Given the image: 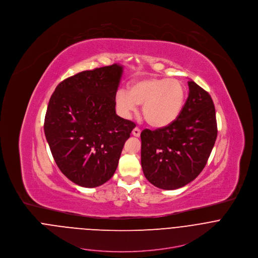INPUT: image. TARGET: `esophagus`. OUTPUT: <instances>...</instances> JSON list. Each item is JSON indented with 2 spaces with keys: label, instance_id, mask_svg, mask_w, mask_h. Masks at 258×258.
Here are the masks:
<instances>
[{
  "label": "esophagus",
  "instance_id": "obj_1",
  "mask_svg": "<svg viewBox=\"0 0 258 258\" xmlns=\"http://www.w3.org/2000/svg\"><path fill=\"white\" fill-rule=\"evenodd\" d=\"M132 134H133V136H135V137H140L141 130H140L139 128H134L133 131H132Z\"/></svg>",
  "mask_w": 258,
  "mask_h": 258
}]
</instances>
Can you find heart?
I'll use <instances>...</instances> for the list:
<instances>
[{
    "mask_svg": "<svg viewBox=\"0 0 258 258\" xmlns=\"http://www.w3.org/2000/svg\"><path fill=\"white\" fill-rule=\"evenodd\" d=\"M185 86L178 79L146 77L133 81L129 90L120 89L115 104L126 118L136 113L138 104L148 124L163 128L172 124L181 114L185 99Z\"/></svg>",
    "mask_w": 258,
    "mask_h": 258,
    "instance_id": "obj_1",
    "label": "heart"
}]
</instances>
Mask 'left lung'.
Segmentation results:
<instances>
[{
    "mask_svg": "<svg viewBox=\"0 0 258 258\" xmlns=\"http://www.w3.org/2000/svg\"><path fill=\"white\" fill-rule=\"evenodd\" d=\"M188 96L179 117L169 126L141 133V165L148 181L176 189L194 181L205 168L218 136L211 95L187 81Z\"/></svg>",
    "mask_w": 258,
    "mask_h": 258,
    "instance_id": "8db88e82",
    "label": "left lung"
}]
</instances>
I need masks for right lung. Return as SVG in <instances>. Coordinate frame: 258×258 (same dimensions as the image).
Listing matches in <instances>:
<instances>
[{
  "mask_svg": "<svg viewBox=\"0 0 258 258\" xmlns=\"http://www.w3.org/2000/svg\"><path fill=\"white\" fill-rule=\"evenodd\" d=\"M123 67L85 71L61 81L44 118V134L61 173L74 184L95 187L114 175L135 123L116 114Z\"/></svg>",
  "mask_w": 258,
  "mask_h": 258,
  "instance_id": "obj_1",
  "label": "right lung"
}]
</instances>
